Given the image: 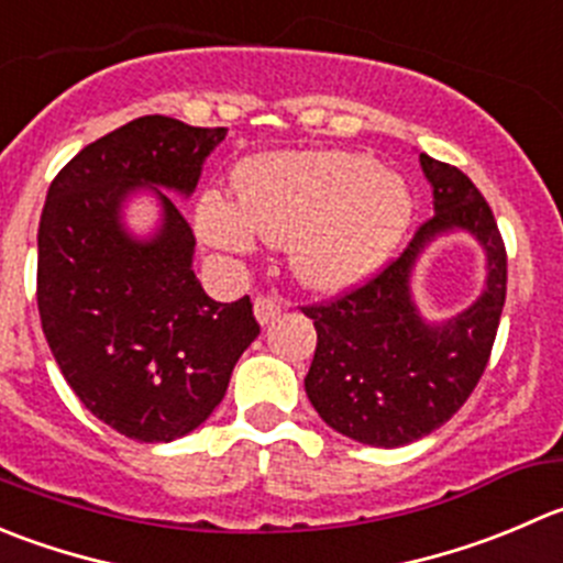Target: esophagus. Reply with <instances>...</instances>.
Returning <instances> with one entry per match:
<instances>
[{"instance_id":"obj_1","label":"esophagus","mask_w":563,"mask_h":563,"mask_svg":"<svg viewBox=\"0 0 563 563\" xmlns=\"http://www.w3.org/2000/svg\"><path fill=\"white\" fill-rule=\"evenodd\" d=\"M280 310H283V302L275 297H258L253 305V313H255V319H258L261 327L272 324V321L280 316Z\"/></svg>"}]
</instances>
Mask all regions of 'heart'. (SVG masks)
<instances>
[{"label":"heart","mask_w":563,"mask_h":563,"mask_svg":"<svg viewBox=\"0 0 563 563\" xmlns=\"http://www.w3.org/2000/svg\"><path fill=\"white\" fill-rule=\"evenodd\" d=\"M409 184L354 151H283L244 162L239 203L209 192L198 203L200 233L222 250L253 236L286 244L294 280L341 291L379 269L412 225Z\"/></svg>","instance_id":"b5f03b06"}]
</instances>
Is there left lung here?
Listing matches in <instances>:
<instances>
[{"mask_svg": "<svg viewBox=\"0 0 563 563\" xmlns=\"http://www.w3.org/2000/svg\"><path fill=\"white\" fill-rule=\"evenodd\" d=\"M434 217L409 247L357 291L305 308L316 327V354L305 393L327 427L354 443L398 449L440 429L487 368L506 302V247L476 184L456 167L420 154ZM467 232L485 250V288L456 317L419 313L411 277L443 235Z\"/></svg>", "mask_w": 563, "mask_h": 563, "instance_id": "8db88e82", "label": "left lung"}]
</instances>
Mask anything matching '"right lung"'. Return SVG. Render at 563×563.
<instances>
[{
  "label": "right lung",
  "instance_id": "add662e5",
  "mask_svg": "<svg viewBox=\"0 0 563 563\" xmlns=\"http://www.w3.org/2000/svg\"><path fill=\"white\" fill-rule=\"evenodd\" d=\"M228 129L145 114L81 148L48 187L37 228L43 335L79 401L136 443H170L214 412L258 335L250 299L214 302L195 277L189 198ZM155 198L148 238L124 206Z\"/></svg>",
  "mask_w": 563,
  "mask_h": 563
}]
</instances>
